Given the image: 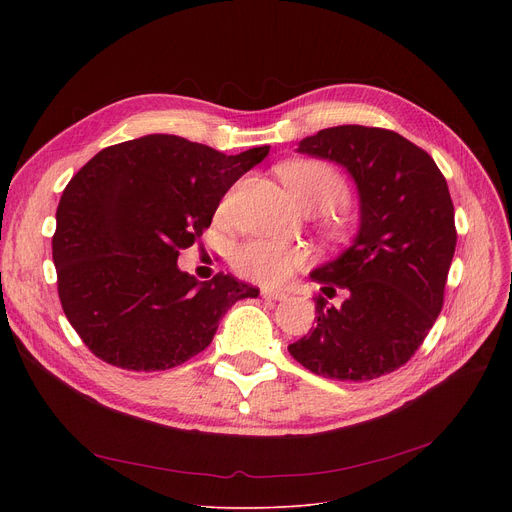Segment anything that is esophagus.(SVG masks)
<instances>
[{"label":"esophagus","mask_w":512,"mask_h":512,"mask_svg":"<svg viewBox=\"0 0 512 512\" xmlns=\"http://www.w3.org/2000/svg\"><path fill=\"white\" fill-rule=\"evenodd\" d=\"M261 297L263 299H270V301H284L288 297V292H284L280 288H263L261 290Z\"/></svg>","instance_id":"1"}]
</instances>
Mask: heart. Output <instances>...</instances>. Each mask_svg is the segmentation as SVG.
<instances>
[{"instance_id":"b5f03b06","label":"heart","mask_w":512,"mask_h":512,"mask_svg":"<svg viewBox=\"0 0 512 512\" xmlns=\"http://www.w3.org/2000/svg\"><path fill=\"white\" fill-rule=\"evenodd\" d=\"M280 180L288 186L292 197L303 207L330 213L346 199V184L342 176L324 161L299 159L278 168ZM301 249L284 242L253 238L242 242L232 253L234 270L263 284L284 282L303 263Z\"/></svg>"}]
</instances>
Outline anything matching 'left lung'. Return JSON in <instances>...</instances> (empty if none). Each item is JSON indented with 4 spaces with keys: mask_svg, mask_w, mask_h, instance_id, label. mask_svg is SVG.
<instances>
[{
    "mask_svg": "<svg viewBox=\"0 0 512 512\" xmlns=\"http://www.w3.org/2000/svg\"><path fill=\"white\" fill-rule=\"evenodd\" d=\"M299 153L336 161L353 176L361 226L334 261L311 272L321 292L317 326L288 346L309 371L332 380H375L405 365L444 305L456 247L448 184L432 155L394 130L344 124L319 130Z\"/></svg>",
    "mask_w": 512,
    "mask_h": 512,
    "instance_id": "1",
    "label": "left lung"
}]
</instances>
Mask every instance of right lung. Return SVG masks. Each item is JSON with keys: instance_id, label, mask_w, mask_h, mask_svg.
<instances>
[{"instance_id": "add662e5", "label": "right lung", "mask_w": 512, "mask_h": 512, "mask_svg": "<svg viewBox=\"0 0 512 512\" xmlns=\"http://www.w3.org/2000/svg\"><path fill=\"white\" fill-rule=\"evenodd\" d=\"M270 147L226 155L174 134L105 147L64 188L51 238L62 309L101 361L164 371L211 344L220 319L259 288L178 270L228 188Z\"/></svg>"}]
</instances>
